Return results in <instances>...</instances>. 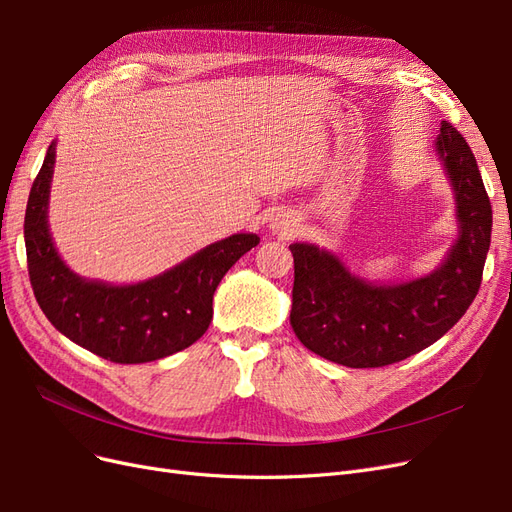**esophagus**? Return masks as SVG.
<instances>
[{
    "instance_id": "obj_1",
    "label": "esophagus",
    "mask_w": 512,
    "mask_h": 512,
    "mask_svg": "<svg viewBox=\"0 0 512 512\" xmlns=\"http://www.w3.org/2000/svg\"><path fill=\"white\" fill-rule=\"evenodd\" d=\"M269 228H271L273 232H277V235L290 237V235H294V232H297V220H294L292 215H288V213L282 211V213H275V215H273V220H271Z\"/></svg>"
}]
</instances>
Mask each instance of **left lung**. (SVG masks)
<instances>
[{
    "mask_svg": "<svg viewBox=\"0 0 512 512\" xmlns=\"http://www.w3.org/2000/svg\"><path fill=\"white\" fill-rule=\"evenodd\" d=\"M436 153L455 194L457 239L438 269L399 284L354 275L314 243H292V331L339 365L384 367L425 350L459 322L483 280L491 203L474 153L451 123H440Z\"/></svg>",
    "mask_w": 512,
    "mask_h": 512,
    "instance_id": "obj_1",
    "label": "left lung"
}]
</instances>
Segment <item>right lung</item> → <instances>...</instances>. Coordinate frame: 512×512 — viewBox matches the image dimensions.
Listing matches in <instances>:
<instances>
[{"instance_id": "add662e5", "label": "right lung", "mask_w": 512, "mask_h": 512, "mask_svg": "<svg viewBox=\"0 0 512 512\" xmlns=\"http://www.w3.org/2000/svg\"><path fill=\"white\" fill-rule=\"evenodd\" d=\"M55 145L46 149L25 211L27 269L44 316L74 344L113 363H149L192 346L209 329L215 288L260 237L237 232L145 282L85 280L61 260L49 230Z\"/></svg>"}]
</instances>
